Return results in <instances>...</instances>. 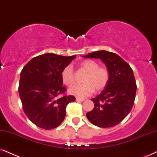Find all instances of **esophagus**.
<instances>
[{
    "label": "esophagus",
    "instance_id": "34e87169",
    "mask_svg": "<svg viewBox=\"0 0 157 157\" xmlns=\"http://www.w3.org/2000/svg\"><path fill=\"white\" fill-rule=\"evenodd\" d=\"M76 101L78 102H80V101H85L84 98H76Z\"/></svg>",
    "mask_w": 157,
    "mask_h": 157
}]
</instances>
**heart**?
Here are the masks:
<instances>
[{
  "label": "heart",
  "instance_id": "obj_1",
  "mask_svg": "<svg viewBox=\"0 0 157 157\" xmlns=\"http://www.w3.org/2000/svg\"><path fill=\"white\" fill-rule=\"evenodd\" d=\"M82 70L87 72L82 82L84 84L75 85L69 89L71 95L79 98H85L90 96L96 90L101 91L106 88L109 81V72L106 67H99L98 63L92 59H86L79 64ZM61 78L64 85L71 86L75 82L73 69L71 66H67L61 72Z\"/></svg>",
  "mask_w": 157,
  "mask_h": 157
}]
</instances>
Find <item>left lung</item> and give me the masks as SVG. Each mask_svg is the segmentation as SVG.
Here are the masks:
<instances>
[{
    "mask_svg": "<svg viewBox=\"0 0 157 157\" xmlns=\"http://www.w3.org/2000/svg\"><path fill=\"white\" fill-rule=\"evenodd\" d=\"M82 57L100 59L109 72L108 85L91 99L94 108L87 113V118L100 128L117 125L126 117L134 104L137 86L132 69L120 56L109 51H95Z\"/></svg>",
    "mask_w": 157,
    "mask_h": 157,
    "instance_id": "8db88e82",
    "label": "left lung"
}]
</instances>
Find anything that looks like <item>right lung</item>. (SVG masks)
Returning <instances> with one entry per match:
<instances>
[{
  "label": "right lung",
  "mask_w": 157,
  "mask_h": 157,
  "mask_svg": "<svg viewBox=\"0 0 157 157\" xmlns=\"http://www.w3.org/2000/svg\"><path fill=\"white\" fill-rule=\"evenodd\" d=\"M75 57L45 53L32 59L23 67L19 97L25 114L39 128L51 130L60 125L66 116L67 105L75 101L72 96L56 98L67 90L61 81V71Z\"/></svg>",
  "instance_id": "obj_1"
}]
</instances>
